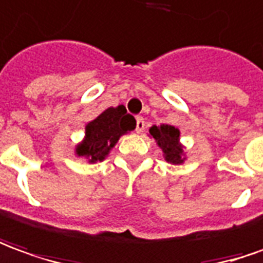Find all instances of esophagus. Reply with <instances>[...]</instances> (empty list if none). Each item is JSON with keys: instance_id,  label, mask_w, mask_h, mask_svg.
<instances>
[{"instance_id": "obj_1", "label": "esophagus", "mask_w": 263, "mask_h": 263, "mask_svg": "<svg viewBox=\"0 0 263 263\" xmlns=\"http://www.w3.org/2000/svg\"><path fill=\"white\" fill-rule=\"evenodd\" d=\"M144 126H146L144 119H143V117H137V119H136V132H137V133H142L143 130H144Z\"/></svg>"}]
</instances>
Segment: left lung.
<instances>
[{
    "label": "left lung",
    "mask_w": 263,
    "mask_h": 263,
    "mask_svg": "<svg viewBox=\"0 0 263 263\" xmlns=\"http://www.w3.org/2000/svg\"><path fill=\"white\" fill-rule=\"evenodd\" d=\"M150 135L153 136L157 144L162 147L164 153V159L173 164H180L183 163V149L179 144V130L169 124H162V126H153L149 130Z\"/></svg>",
    "instance_id": "left-lung-1"
}]
</instances>
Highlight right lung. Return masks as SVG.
I'll return each mask as SVG.
<instances>
[{
	"label": "right lung",
	"instance_id": "add662e5",
	"mask_svg": "<svg viewBox=\"0 0 263 263\" xmlns=\"http://www.w3.org/2000/svg\"><path fill=\"white\" fill-rule=\"evenodd\" d=\"M136 128V119L124 106L110 107L90 121L86 127V139L77 147V155L86 156L88 162L103 160L121 135Z\"/></svg>",
	"mask_w": 263,
	"mask_h": 263
}]
</instances>
